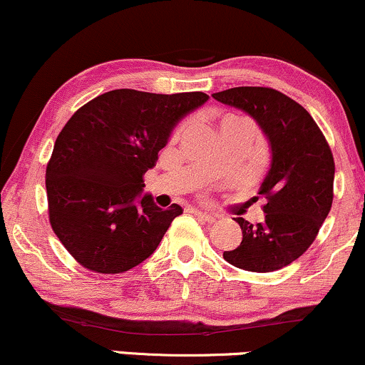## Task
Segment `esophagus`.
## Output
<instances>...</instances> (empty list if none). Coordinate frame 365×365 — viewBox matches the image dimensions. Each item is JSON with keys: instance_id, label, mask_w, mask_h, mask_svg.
<instances>
[{"instance_id": "34e87169", "label": "esophagus", "mask_w": 365, "mask_h": 365, "mask_svg": "<svg viewBox=\"0 0 365 365\" xmlns=\"http://www.w3.org/2000/svg\"><path fill=\"white\" fill-rule=\"evenodd\" d=\"M192 213H195L196 217L200 218V220H203V222H208V223H213L215 220H217V217H215V215H210V213H206V211L195 210V211H192Z\"/></svg>"}]
</instances>
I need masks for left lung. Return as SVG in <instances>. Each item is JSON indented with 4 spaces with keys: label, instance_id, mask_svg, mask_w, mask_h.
I'll list each match as a JSON object with an SVG mask.
<instances>
[{
    "label": "left lung",
    "instance_id": "8db88e82",
    "mask_svg": "<svg viewBox=\"0 0 365 365\" xmlns=\"http://www.w3.org/2000/svg\"><path fill=\"white\" fill-rule=\"evenodd\" d=\"M213 98L249 113L272 152L271 169L259 190L265 197V220L252 225L235 218L242 242L223 252V259L244 271H277L308 250L330 213L335 178L330 145L312 115L277 89L240 86Z\"/></svg>",
    "mask_w": 365,
    "mask_h": 365
}]
</instances>
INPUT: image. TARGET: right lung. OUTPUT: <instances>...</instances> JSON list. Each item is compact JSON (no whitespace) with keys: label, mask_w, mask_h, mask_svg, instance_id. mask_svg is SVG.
I'll use <instances>...</instances> for the list:
<instances>
[{"label":"right lung","mask_w":365,"mask_h":365,"mask_svg":"<svg viewBox=\"0 0 365 365\" xmlns=\"http://www.w3.org/2000/svg\"><path fill=\"white\" fill-rule=\"evenodd\" d=\"M208 94H155L115 89L71 116L45 170L48 220L83 267L120 274L150 257L182 213L143 195V174L155 165L173 128Z\"/></svg>","instance_id":"right-lung-1"}]
</instances>
